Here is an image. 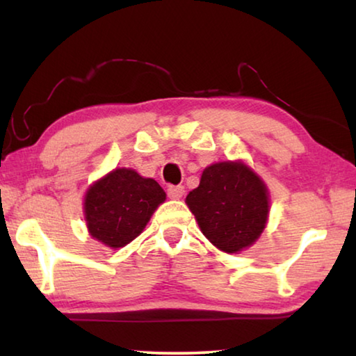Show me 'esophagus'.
<instances>
[{
	"mask_svg": "<svg viewBox=\"0 0 356 356\" xmlns=\"http://www.w3.org/2000/svg\"><path fill=\"white\" fill-rule=\"evenodd\" d=\"M185 188L182 185H171L168 186V196L171 197V200H180V197L184 196Z\"/></svg>",
	"mask_w": 356,
	"mask_h": 356,
	"instance_id": "1",
	"label": "esophagus"
}]
</instances>
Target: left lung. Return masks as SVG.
<instances>
[{"label": "left lung", "instance_id": "obj_1", "mask_svg": "<svg viewBox=\"0 0 356 356\" xmlns=\"http://www.w3.org/2000/svg\"><path fill=\"white\" fill-rule=\"evenodd\" d=\"M186 206L216 248L238 252L256 242L267 225L268 190L242 161H220L202 171Z\"/></svg>", "mask_w": 356, "mask_h": 356}]
</instances>
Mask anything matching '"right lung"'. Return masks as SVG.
I'll list each match as a JSON object with an SVG mask.
<instances>
[{
  "mask_svg": "<svg viewBox=\"0 0 356 356\" xmlns=\"http://www.w3.org/2000/svg\"><path fill=\"white\" fill-rule=\"evenodd\" d=\"M166 200L154 179L118 168L89 186L84 218L91 236L110 248H122L143 232L150 216Z\"/></svg>",
  "mask_w": 356,
  "mask_h": 356,
  "instance_id": "obj_1",
  "label": "right lung"
}]
</instances>
